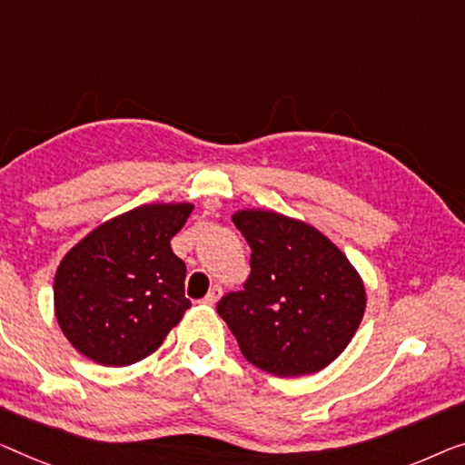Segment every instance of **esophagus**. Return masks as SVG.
Wrapping results in <instances>:
<instances>
[{
    "label": "esophagus",
    "instance_id": "1",
    "mask_svg": "<svg viewBox=\"0 0 465 465\" xmlns=\"http://www.w3.org/2000/svg\"><path fill=\"white\" fill-rule=\"evenodd\" d=\"M221 294H223V290H221V286H213V288L209 290V294H206L204 299H203V302L209 304V307H214V304L219 302Z\"/></svg>",
    "mask_w": 465,
    "mask_h": 465
}]
</instances>
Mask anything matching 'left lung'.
Segmentation results:
<instances>
[{"label": "left lung", "instance_id": "left-lung-1", "mask_svg": "<svg viewBox=\"0 0 465 465\" xmlns=\"http://www.w3.org/2000/svg\"><path fill=\"white\" fill-rule=\"evenodd\" d=\"M251 246V277L217 313L242 355L277 378L309 376L349 346L365 313V283L313 225L262 209L232 214Z\"/></svg>", "mask_w": 465, "mask_h": 465}]
</instances>
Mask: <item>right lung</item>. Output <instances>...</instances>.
<instances>
[{"label": "right lung", "mask_w": 465, "mask_h": 465, "mask_svg": "<svg viewBox=\"0 0 465 465\" xmlns=\"http://www.w3.org/2000/svg\"><path fill=\"white\" fill-rule=\"evenodd\" d=\"M193 204L135 206L104 221L62 256L54 277V313L62 334L83 357L124 367L150 357L190 301L185 262L171 238Z\"/></svg>", "instance_id": "right-lung-1"}]
</instances>
